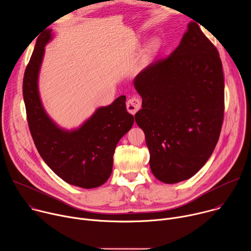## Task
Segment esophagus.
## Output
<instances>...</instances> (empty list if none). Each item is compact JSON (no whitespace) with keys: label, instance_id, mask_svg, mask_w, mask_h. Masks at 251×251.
I'll return each instance as SVG.
<instances>
[{"label":"esophagus","instance_id":"34e87169","mask_svg":"<svg viewBox=\"0 0 251 251\" xmlns=\"http://www.w3.org/2000/svg\"><path fill=\"white\" fill-rule=\"evenodd\" d=\"M126 107L128 112H130L131 114H135L141 108V100L137 97H132L127 101Z\"/></svg>","mask_w":251,"mask_h":251}]
</instances>
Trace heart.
<instances>
[{
	"label": "heart",
	"mask_w": 251,
	"mask_h": 251,
	"mask_svg": "<svg viewBox=\"0 0 251 251\" xmlns=\"http://www.w3.org/2000/svg\"><path fill=\"white\" fill-rule=\"evenodd\" d=\"M155 47H156V44H155V43H154V44H152V45L150 46V48H149V49H150V50H153L155 49Z\"/></svg>",
	"instance_id": "b5f03b06"
}]
</instances>
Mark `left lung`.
Wrapping results in <instances>:
<instances>
[{"instance_id": "8db88e82", "label": "left lung", "mask_w": 251, "mask_h": 251, "mask_svg": "<svg viewBox=\"0 0 251 251\" xmlns=\"http://www.w3.org/2000/svg\"><path fill=\"white\" fill-rule=\"evenodd\" d=\"M153 175L176 184L196 175L211 156L225 112V79L219 51L191 22L177 48L135 77Z\"/></svg>"}]
</instances>
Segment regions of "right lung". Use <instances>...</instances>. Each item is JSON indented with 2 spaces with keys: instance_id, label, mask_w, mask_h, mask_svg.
Segmentation results:
<instances>
[{
  "instance_id": "obj_1",
  "label": "right lung",
  "mask_w": 251,
  "mask_h": 251,
  "mask_svg": "<svg viewBox=\"0 0 251 251\" xmlns=\"http://www.w3.org/2000/svg\"><path fill=\"white\" fill-rule=\"evenodd\" d=\"M52 39L47 28L37 40L26 65L23 95L29 131L41 157L67 184L93 189L108 180L119 140L131 129L134 116L127 112L126 96L99 107L80 127L65 130L46 112L39 92V74L46 45Z\"/></svg>"
}]
</instances>
